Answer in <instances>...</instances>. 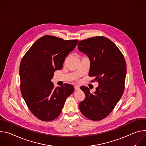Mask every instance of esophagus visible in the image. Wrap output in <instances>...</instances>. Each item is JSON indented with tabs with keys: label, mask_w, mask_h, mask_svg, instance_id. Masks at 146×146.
Returning <instances> with one entry per match:
<instances>
[{
	"label": "esophagus",
	"mask_w": 146,
	"mask_h": 146,
	"mask_svg": "<svg viewBox=\"0 0 146 146\" xmlns=\"http://www.w3.org/2000/svg\"><path fill=\"white\" fill-rule=\"evenodd\" d=\"M80 89V87L79 86H74V90L75 91H77Z\"/></svg>",
	"instance_id": "34e87169"
}]
</instances>
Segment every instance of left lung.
<instances>
[{"label":"left lung","mask_w":146,"mask_h":146,"mask_svg":"<svg viewBox=\"0 0 146 146\" xmlns=\"http://www.w3.org/2000/svg\"><path fill=\"white\" fill-rule=\"evenodd\" d=\"M78 48L90 59L89 76L95 78L91 82L97 81L99 83L94 94L88 87H80L86 97L80 103L79 109L87 118L100 121L110 114L123 94L126 62L117 46L103 36L81 40Z\"/></svg>","instance_id":"8db88e82"}]
</instances>
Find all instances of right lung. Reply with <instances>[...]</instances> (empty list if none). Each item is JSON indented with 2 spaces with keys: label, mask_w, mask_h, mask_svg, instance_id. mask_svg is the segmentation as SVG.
<instances>
[{
  "label": "right lung",
  "mask_w": 146,
  "mask_h": 146,
  "mask_svg": "<svg viewBox=\"0 0 146 146\" xmlns=\"http://www.w3.org/2000/svg\"><path fill=\"white\" fill-rule=\"evenodd\" d=\"M78 41L43 36L35 41L21 61V92L31 113L41 121L57 118L66 98L74 92V87L69 84L55 88L51 80L54 72L62 68L65 58Z\"/></svg>",
  "instance_id": "right-lung-1"
}]
</instances>
